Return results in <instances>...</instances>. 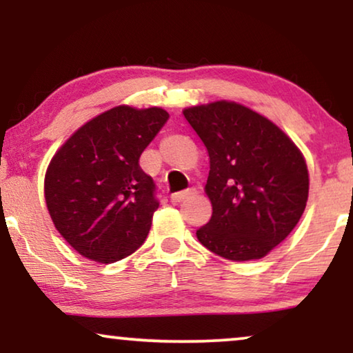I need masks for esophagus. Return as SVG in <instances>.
I'll list each match as a JSON object with an SVG mask.
<instances>
[{"label": "esophagus", "mask_w": 353, "mask_h": 353, "mask_svg": "<svg viewBox=\"0 0 353 353\" xmlns=\"http://www.w3.org/2000/svg\"><path fill=\"white\" fill-rule=\"evenodd\" d=\"M194 194V190H185V191H180V192H175V194L170 196L172 202H183L186 199H190V197Z\"/></svg>", "instance_id": "34e87169"}]
</instances>
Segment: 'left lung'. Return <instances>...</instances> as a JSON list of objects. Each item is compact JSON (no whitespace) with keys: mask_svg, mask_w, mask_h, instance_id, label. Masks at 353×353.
<instances>
[{"mask_svg":"<svg viewBox=\"0 0 353 353\" xmlns=\"http://www.w3.org/2000/svg\"><path fill=\"white\" fill-rule=\"evenodd\" d=\"M209 152V223L197 239L220 257L262 259L288 238L305 210L308 170L296 144L268 119L216 101L183 110Z\"/></svg>","mask_w":353,"mask_h":353,"instance_id":"left-lung-1","label":"left lung"}]
</instances>
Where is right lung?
<instances>
[{"mask_svg":"<svg viewBox=\"0 0 353 353\" xmlns=\"http://www.w3.org/2000/svg\"><path fill=\"white\" fill-rule=\"evenodd\" d=\"M167 120L161 108L119 105L77 130L52 157L45 178L48 210L83 257L114 263L146 241L159 201L139 156Z\"/></svg>","mask_w":353,"mask_h":353,"instance_id":"add662e5","label":"right lung"}]
</instances>
